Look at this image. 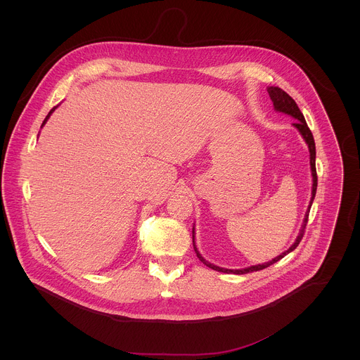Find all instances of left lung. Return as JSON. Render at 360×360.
Wrapping results in <instances>:
<instances>
[{
  "mask_svg": "<svg viewBox=\"0 0 360 360\" xmlns=\"http://www.w3.org/2000/svg\"><path fill=\"white\" fill-rule=\"evenodd\" d=\"M267 93H269V96H270V100H271V103L274 105V109L276 110H278V112H283V113H285V115H290V116H292L297 122L295 123H292L294 124V127H297L298 129V131L301 133V136L304 137V140L307 141V144H308L309 147V153H310V170H311V177H313V186H311V198H310V202H309L308 210H307V213H305V219H304V223H302V227H301V230H300V234H298V237H297V240H295V243L285 251V252H283L281 255H278V257H274V259H271L270 262H266V263H262V264H255V266H251V267H245V269H238V270H233V269H224V267H219V266H216V264H212V263H209L207 260H205L202 255L200 254V251L197 250V247H195V233H194V230H193V245H194V250H195V254H197V257L198 259L206 264L207 267H210V269H213V270H217V271H221V273H233V274H245V273H251V271H257V270H262V269H266V267H269L270 264H273V263H276V262H278L280 259H283V257H285L287 254H290V252H292L297 247H298V244L301 243V240H302V237H304V234H305V229H307V223H308L309 219V210H310V206L313 204V200H314V195H316V188H317V173H316V147H314V140H313V134H311V131H310V129L308 127V124H307V120H305V117H304V115H302V112L300 110V108H298V105L297 103L284 91V90H281L280 87H267Z\"/></svg>",
  "mask_w": 360,
  "mask_h": 360,
  "instance_id": "1",
  "label": "left lung"
}]
</instances>
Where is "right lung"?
Returning <instances> with one entry per match:
<instances>
[{"label": "right lung", "mask_w": 360, "mask_h": 360, "mask_svg": "<svg viewBox=\"0 0 360 360\" xmlns=\"http://www.w3.org/2000/svg\"><path fill=\"white\" fill-rule=\"evenodd\" d=\"M53 110H55V108H52L51 110H50V113H49V115H47V117H46V119H44V122H43V126H44V124H46V122H47V119H49V117H50V115H51L52 112H53Z\"/></svg>", "instance_id": "add662e5"}]
</instances>
